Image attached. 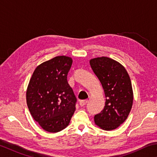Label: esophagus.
<instances>
[{"label":"esophagus","instance_id":"34e87169","mask_svg":"<svg viewBox=\"0 0 157 157\" xmlns=\"http://www.w3.org/2000/svg\"><path fill=\"white\" fill-rule=\"evenodd\" d=\"M87 102H88V100H80V101H79V105H80V106H82V107H83V106H84L86 104Z\"/></svg>","mask_w":157,"mask_h":157}]
</instances>
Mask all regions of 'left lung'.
Returning a JSON list of instances; mask_svg holds the SVG:
<instances>
[{
    "label": "left lung",
    "instance_id": "left-lung-1",
    "mask_svg": "<svg viewBox=\"0 0 157 157\" xmlns=\"http://www.w3.org/2000/svg\"><path fill=\"white\" fill-rule=\"evenodd\" d=\"M90 65L104 89L105 106L94 116L95 124L109 131L118 127L128 117L133 104L132 82L126 69L107 57L90 60Z\"/></svg>",
    "mask_w": 157,
    "mask_h": 157
}]
</instances>
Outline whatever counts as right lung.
Masks as SVG:
<instances>
[{
	"label": "right lung",
	"instance_id": "right-lung-1",
	"mask_svg": "<svg viewBox=\"0 0 157 157\" xmlns=\"http://www.w3.org/2000/svg\"><path fill=\"white\" fill-rule=\"evenodd\" d=\"M72 63L69 57H55L37 66L30 78L26 91L28 107L45 131H62L75 112L77 98L67 81Z\"/></svg>",
	"mask_w": 157,
	"mask_h": 157
}]
</instances>
